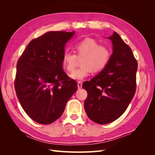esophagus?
Instances as JSON below:
<instances>
[{"label":"esophagus","mask_w":155,"mask_h":155,"mask_svg":"<svg viewBox=\"0 0 155 155\" xmlns=\"http://www.w3.org/2000/svg\"><path fill=\"white\" fill-rule=\"evenodd\" d=\"M78 88H79V89L81 88V87H82V82L78 81Z\"/></svg>","instance_id":"34e87169"}]
</instances>
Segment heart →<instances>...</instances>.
<instances>
[{"instance_id": "obj_1", "label": "heart", "mask_w": 155, "mask_h": 155, "mask_svg": "<svg viewBox=\"0 0 155 155\" xmlns=\"http://www.w3.org/2000/svg\"><path fill=\"white\" fill-rule=\"evenodd\" d=\"M76 54L65 51L63 55V67L68 72H71L76 66L78 59H81V67L70 75L75 80H83L92 72H98L104 70L111 58V50L104 45H100L97 41L87 38L78 42L74 46Z\"/></svg>"}]
</instances>
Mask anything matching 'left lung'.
<instances>
[{
	"label": "left lung",
	"mask_w": 155,
	"mask_h": 155,
	"mask_svg": "<svg viewBox=\"0 0 155 155\" xmlns=\"http://www.w3.org/2000/svg\"><path fill=\"white\" fill-rule=\"evenodd\" d=\"M113 53L102 71L83 83L88 96L84 103L87 116L99 124L115 121L127 109L137 88V61L116 32L109 37Z\"/></svg>",
	"instance_id": "1"
}]
</instances>
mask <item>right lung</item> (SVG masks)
Listing matches in <instances>:
<instances>
[{
  "label": "right lung",
  "instance_id": "1",
  "mask_svg": "<svg viewBox=\"0 0 155 155\" xmlns=\"http://www.w3.org/2000/svg\"><path fill=\"white\" fill-rule=\"evenodd\" d=\"M74 31H49L31 40L17 63L15 89L30 118L47 125L61 116L78 84L63 69L64 46Z\"/></svg>",
  "mask_w": 155,
  "mask_h": 155
}]
</instances>
